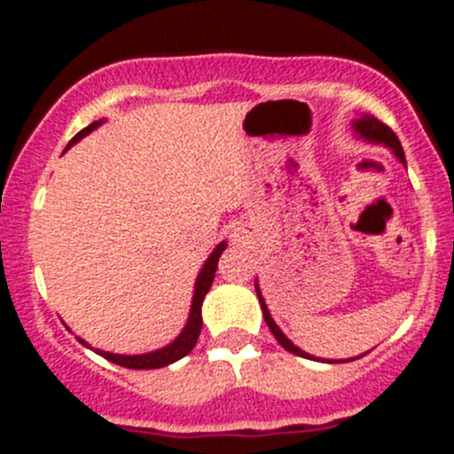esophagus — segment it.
I'll list each match as a JSON object with an SVG mask.
<instances>
[{"instance_id": "1", "label": "esophagus", "mask_w": 454, "mask_h": 454, "mask_svg": "<svg viewBox=\"0 0 454 454\" xmlns=\"http://www.w3.org/2000/svg\"><path fill=\"white\" fill-rule=\"evenodd\" d=\"M232 237H235V239H239V237H241V232H239V231H235V232H232Z\"/></svg>"}]
</instances>
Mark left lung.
<instances>
[{"label": "left lung", "instance_id": "left-lung-1", "mask_svg": "<svg viewBox=\"0 0 454 454\" xmlns=\"http://www.w3.org/2000/svg\"><path fill=\"white\" fill-rule=\"evenodd\" d=\"M354 129H356V134L360 136V138H364V140H369V142H375V145H384V146H388V149H391L393 153H395V158L400 160L402 164H406V160H404V149H402L400 140H397V136L393 134L391 127L384 125L382 121H378V118L367 116V114H364V116H360L358 121H354ZM254 287H256V296H259L261 309H263V318H265V323H268L270 332L274 333V338H277V340H278V345L286 347V349L290 351V354L301 356V358H312V360H316L314 356L305 354L303 349H299V347H296L294 342H292L290 338H287L286 333H283L281 329H278V325L274 323L272 316H270V312H268V305H265L263 296H261L259 283H256ZM351 360H356V358H351ZM329 363H332V360H329ZM333 363H338V360H333ZM340 363H342V360H340Z\"/></svg>", "mask_w": 454, "mask_h": 454}]
</instances>
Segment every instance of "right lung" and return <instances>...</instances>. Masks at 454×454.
<instances>
[{
	"mask_svg": "<svg viewBox=\"0 0 454 454\" xmlns=\"http://www.w3.org/2000/svg\"><path fill=\"white\" fill-rule=\"evenodd\" d=\"M100 122L103 121H96V122H91V125H87L85 129H81L79 134L70 140V145H74V142H79L83 136L90 134V131H94ZM223 250H226V241H222V244H219L217 248L210 253L208 259H206L204 268L200 270V277H198V283H195V294H193V303H191V314H189V320H186V327L182 329V333L171 342V345L162 347V349H158V351H149V354H140V356H121V354H109V351L94 349L96 354L103 356V358L109 360V363L121 364V367H127V369H160V367H167V364L176 363V360L184 358L186 354H191V349L195 347V342H198L200 332H201V303H204L206 292H208L210 286H213L215 270H217V261H219V256H222ZM79 342L87 347V342L81 340V338H79Z\"/></svg>",
	"mask_w": 454,
	"mask_h": 454,
	"instance_id": "1",
	"label": "right lung"
}]
</instances>
